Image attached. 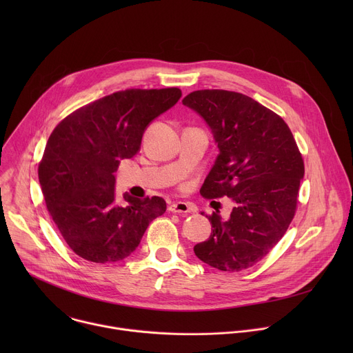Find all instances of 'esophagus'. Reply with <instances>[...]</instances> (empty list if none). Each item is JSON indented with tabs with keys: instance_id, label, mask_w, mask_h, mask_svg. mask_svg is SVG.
Masks as SVG:
<instances>
[{
	"instance_id": "34e87169",
	"label": "esophagus",
	"mask_w": 353,
	"mask_h": 353,
	"mask_svg": "<svg viewBox=\"0 0 353 353\" xmlns=\"http://www.w3.org/2000/svg\"><path fill=\"white\" fill-rule=\"evenodd\" d=\"M168 210L173 214H188V212L192 211V208L187 203H181V201H179V203L170 204Z\"/></svg>"
}]
</instances>
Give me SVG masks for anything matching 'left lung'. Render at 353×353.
Segmentation results:
<instances>
[{
  "instance_id": "8db88e82",
  "label": "left lung",
  "mask_w": 353,
  "mask_h": 353,
  "mask_svg": "<svg viewBox=\"0 0 353 353\" xmlns=\"http://www.w3.org/2000/svg\"><path fill=\"white\" fill-rule=\"evenodd\" d=\"M183 105L207 121L219 148L201 195L229 196L234 204L226 221L215 212L208 216L214 229L208 240L194 245V253L226 272L253 267L294 216L303 158L283 119L243 93L195 90Z\"/></svg>"
}]
</instances>
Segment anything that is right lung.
Instances as JSON below:
<instances>
[{
    "mask_svg": "<svg viewBox=\"0 0 353 353\" xmlns=\"http://www.w3.org/2000/svg\"><path fill=\"white\" fill-rule=\"evenodd\" d=\"M179 88L125 89L79 108L48 137L39 181L50 216L74 253L106 264L128 257L146 228L166 211L161 196L114 192L121 159L141 148L148 124L174 106Z\"/></svg>",
    "mask_w": 353,
    "mask_h": 353,
    "instance_id": "add662e5",
    "label": "right lung"
}]
</instances>
